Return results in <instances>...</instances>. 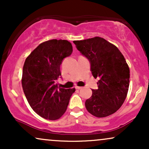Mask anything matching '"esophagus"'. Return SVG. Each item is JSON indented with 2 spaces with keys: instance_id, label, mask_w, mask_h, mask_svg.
Listing matches in <instances>:
<instances>
[{
  "instance_id": "34e87169",
  "label": "esophagus",
  "mask_w": 149,
  "mask_h": 149,
  "mask_svg": "<svg viewBox=\"0 0 149 149\" xmlns=\"http://www.w3.org/2000/svg\"><path fill=\"white\" fill-rule=\"evenodd\" d=\"M76 89H77V90H80V89H82V87L76 86Z\"/></svg>"
}]
</instances>
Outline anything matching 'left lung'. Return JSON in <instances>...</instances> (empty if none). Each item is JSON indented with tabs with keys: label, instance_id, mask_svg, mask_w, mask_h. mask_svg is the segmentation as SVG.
Here are the masks:
<instances>
[{
	"label": "left lung",
	"instance_id": "obj_1",
	"mask_svg": "<svg viewBox=\"0 0 149 149\" xmlns=\"http://www.w3.org/2000/svg\"><path fill=\"white\" fill-rule=\"evenodd\" d=\"M77 49L90 61L94 78H99L98 89L85 101L88 111L104 118L117 111L127 97L130 69L118 48L104 38L94 37L73 41Z\"/></svg>",
	"mask_w": 149,
	"mask_h": 149
}]
</instances>
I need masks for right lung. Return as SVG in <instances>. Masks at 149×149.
Masks as SVG:
<instances>
[{
	"mask_svg": "<svg viewBox=\"0 0 149 149\" xmlns=\"http://www.w3.org/2000/svg\"><path fill=\"white\" fill-rule=\"evenodd\" d=\"M72 52L68 40L52 39L40 43L26 59L22 88L31 107L43 118L55 120L61 118L76 90L58 88L55 83L61 75V61Z\"/></svg>",
	"mask_w": 149,
	"mask_h": 149,
	"instance_id": "1",
	"label": "right lung"
}]
</instances>
